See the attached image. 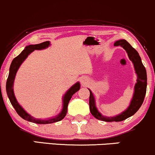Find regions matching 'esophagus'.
<instances>
[{
    "label": "esophagus",
    "instance_id": "esophagus-1",
    "mask_svg": "<svg viewBox=\"0 0 155 155\" xmlns=\"http://www.w3.org/2000/svg\"><path fill=\"white\" fill-rule=\"evenodd\" d=\"M81 83L83 86L84 85H87V84L89 83V80H88L87 78L86 77H82L81 80Z\"/></svg>",
    "mask_w": 155,
    "mask_h": 155
}]
</instances>
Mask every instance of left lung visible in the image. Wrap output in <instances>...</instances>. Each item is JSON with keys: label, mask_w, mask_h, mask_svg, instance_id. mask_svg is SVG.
I'll return each instance as SVG.
<instances>
[{"label": "left lung", "mask_w": 155, "mask_h": 155, "mask_svg": "<svg viewBox=\"0 0 155 155\" xmlns=\"http://www.w3.org/2000/svg\"><path fill=\"white\" fill-rule=\"evenodd\" d=\"M114 45L115 46H120L126 50L129 58L134 64V69L136 71L137 75V83L135 84L134 96H133L132 101H131L130 107L127 108L126 111L121 113V114L114 117H104L98 111L97 107L95 106L94 97L92 94V92L89 89L90 92V111L96 119L104 121H121L125 120L126 119L134 115L142 106L147 91V71L145 67L143 65L138 52L124 39L117 41Z\"/></svg>", "instance_id": "1"}]
</instances>
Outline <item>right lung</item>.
Wrapping results in <instances>:
<instances>
[{
    "label": "right lung",
    "mask_w": 155,
    "mask_h": 155,
    "mask_svg": "<svg viewBox=\"0 0 155 155\" xmlns=\"http://www.w3.org/2000/svg\"><path fill=\"white\" fill-rule=\"evenodd\" d=\"M49 45L50 42L47 41L41 43V44H39L29 45V46L25 47V49L23 50L18 56L13 58V60L12 61V63H11V66H10L8 77L6 81V92L8 97L9 100L11 101V104H12L13 107H14L15 110L16 111L18 114L21 118L25 119V120L31 121V122L36 123V124H51V123H54L56 122V121L62 120V119L65 117L66 113H67L68 104L70 99H71L72 96H73L76 91H79L80 89V84L79 82H77V83L74 84L73 87L70 88L64 97V107L61 112L57 117H55V118L48 119V120H42V119L34 118V117H31V115H29L28 113H26V111H25L24 109L19 105V104L18 103L16 99H15L14 96V93H13V81H14L15 76V74H16L18 69L20 67L21 64L23 63V61L27 58V56H28L31 52L34 51V50L44 49V48H47Z\"/></svg>",
    "instance_id": "add662e5"
}]
</instances>
